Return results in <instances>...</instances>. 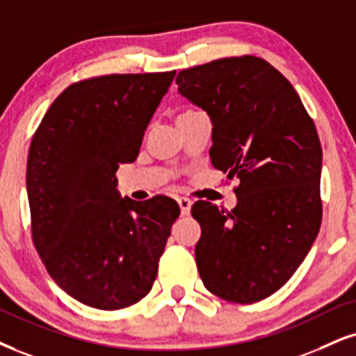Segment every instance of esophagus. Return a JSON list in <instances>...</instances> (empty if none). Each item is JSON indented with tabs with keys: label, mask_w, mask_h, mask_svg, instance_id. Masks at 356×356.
Returning a JSON list of instances; mask_svg holds the SVG:
<instances>
[{
	"label": "esophagus",
	"mask_w": 356,
	"mask_h": 356,
	"mask_svg": "<svg viewBox=\"0 0 356 356\" xmlns=\"http://www.w3.org/2000/svg\"><path fill=\"white\" fill-rule=\"evenodd\" d=\"M191 200H188V198H178V206H179V209H181V214L183 216H188V213H190V209H191Z\"/></svg>",
	"instance_id": "34e87169"
}]
</instances>
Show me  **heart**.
Here are the masks:
<instances>
[{
    "label": "heart",
    "instance_id": "obj_1",
    "mask_svg": "<svg viewBox=\"0 0 356 356\" xmlns=\"http://www.w3.org/2000/svg\"><path fill=\"white\" fill-rule=\"evenodd\" d=\"M188 113H191V111H186V112L179 113V115H178V118H179V117H185V115H188Z\"/></svg>",
    "mask_w": 356,
    "mask_h": 356
}]
</instances>
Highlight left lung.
Segmentation results:
<instances>
[{"mask_svg": "<svg viewBox=\"0 0 356 356\" xmlns=\"http://www.w3.org/2000/svg\"><path fill=\"white\" fill-rule=\"evenodd\" d=\"M178 92L211 118L214 168L239 178L238 204L196 201L195 248L204 287L236 304L277 292L302 264L322 222V147L291 82L256 56L185 69Z\"/></svg>", "mask_w": 356, "mask_h": 356, "instance_id": "1", "label": "left lung"}]
</instances>
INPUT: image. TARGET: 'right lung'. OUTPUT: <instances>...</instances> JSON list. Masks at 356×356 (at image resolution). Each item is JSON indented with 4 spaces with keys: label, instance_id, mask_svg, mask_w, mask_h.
Returning <instances> with one entry per match:
<instances>
[{
    "label": "right lung",
    "instance_id": "obj_1",
    "mask_svg": "<svg viewBox=\"0 0 356 356\" xmlns=\"http://www.w3.org/2000/svg\"><path fill=\"white\" fill-rule=\"evenodd\" d=\"M171 72L111 74L69 86L29 147L33 243L56 284L82 304L118 310L155 282L179 208L166 196L122 198L115 171L137 160Z\"/></svg>",
    "mask_w": 356,
    "mask_h": 356
}]
</instances>
